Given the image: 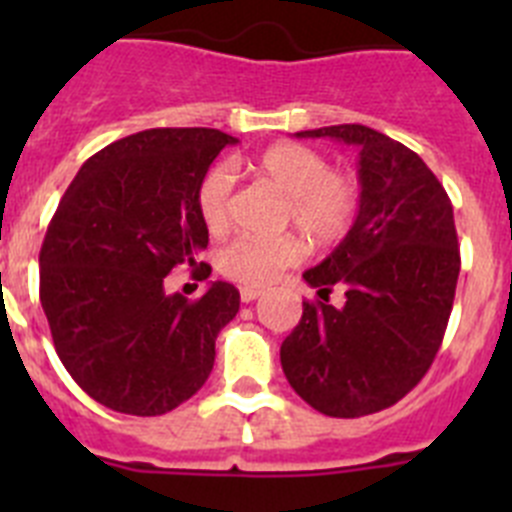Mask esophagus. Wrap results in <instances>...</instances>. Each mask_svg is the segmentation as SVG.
Returning <instances> with one entry per match:
<instances>
[{
  "label": "esophagus",
  "instance_id": "1",
  "mask_svg": "<svg viewBox=\"0 0 512 512\" xmlns=\"http://www.w3.org/2000/svg\"><path fill=\"white\" fill-rule=\"evenodd\" d=\"M259 297H261V289L241 287V300L243 302H253V300H259Z\"/></svg>",
  "mask_w": 512,
  "mask_h": 512
}]
</instances>
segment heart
I'll use <instances>...</instances> for the list:
<instances>
[{"instance_id": "obj_1", "label": "heart", "mask_w": 512, "mask_h": 512, "mask_svg": "<svg viewBox=\"0 0 512 512\" xmlns=\"http://www.w3.org/2000/svg\"><path fill=\"white\" fill-rule=\"evenodd\" d=\"M253 171L259 179L287 197V223L295 225L307 241L325 246L348 233L359 210V189L354 176L328 169L323 153L302 143H277L266 148ZM233 174L225 164L207 171L197 192V210L210 233H223L230 220ZM302 246L295 235H238L217 253V269L241 284H269L284 269L295 266Z\"/></svg>"}]
</instances>
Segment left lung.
<instances>
[{
    "label": "left lung",
    "instance_id": "1",
    "mask_svg": "<svg viewBox=\"0 0 512 512\" xmlns=\"http://www.w3.org/2000/svg\"><path fill=\"white\" fill-rule=\"evenodd\" d=\"M359 148V215L330 256L302 274L325 302H302L282 343L292 390L330 418L390 408L431 369L459 279L454 207L423 158L366 125L300 130ZM347 305H327L329 289Z\"/></svg>",
    "mask_w": 512,
    "mask_h": 512
}]
</instances>
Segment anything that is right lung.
Listing matches in <instances>:
<instances>
[{
  "label": "right lung",
  "mask_w": 512,
  "mask_h": 512,
  "mask_svg": "<svg viewBox=\"0 0 512 512\" xmlns=\"http://www.w3.org/2000/svg\"><path fill=\"white\" fill-rule=\"evenodd\" d=\"M233 143L212 128L128 135L94 153L58 202L40 248V305L66 372L104 408L164 415L210 377L241 295L212 282L189 302L164 279L207 248L197 192Z\"/></svg>",
  "instance_id": "right-lung-1"
}]
</instances>
